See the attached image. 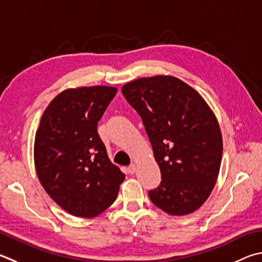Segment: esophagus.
<instances>
[{
  "label": "esophagus",
  "instance_id": "34e87169",
  "mask_svg": "<svg viewBox=\"0 0 262 262\" xmlns=\"http://www.w3.org/2000/svg\"><path fill=\"white\" fill-rule=\"evenodd\" d=\"M127 169H128V173H129V174H134L136 172V165L132 164V165L128 166Z\"/></svg>",
  "mask_w": 262,
  "mask_h": 262
}]
</instances>
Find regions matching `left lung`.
Returning <instances> with one entry per match:
<instances>
[{"instance_id":"8db88e82","label":"left lung","mask_w":262,"mask_h":262,"mask_svg":"<svg viewBox=\"0 0 262 262\" xmlns=\"http://www.w3.org/2000/svg\"><path fill=\"white\" fill-rule=\"evenodd\" d=\"M121 92L143 121L160 168L151 202L170 215L198 210L215 185L222 158L220 127L210 106L169 75L134 80Z\"/></svg>"}]
</instances>
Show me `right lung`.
Returning a JSON list of instances; mask_svg holds the SVG:
<instances>
[{"label": "right lung", "mask_w": 262, "mask_h": 262, "mask_svg": "<svg viewBox=\"0 0 262 262\" xmlns=\"http://www.w3.org/2000/svg\"><path fill=\"white\" fill-rule=\"evenodd\" d=\"M118 89H66L52 99L35 134L34 161L42 187L66 212L94 217L116 201L125 179L97 133Z\"/></svg>", "instance_id": "right-lung-1"}]
</instances>
